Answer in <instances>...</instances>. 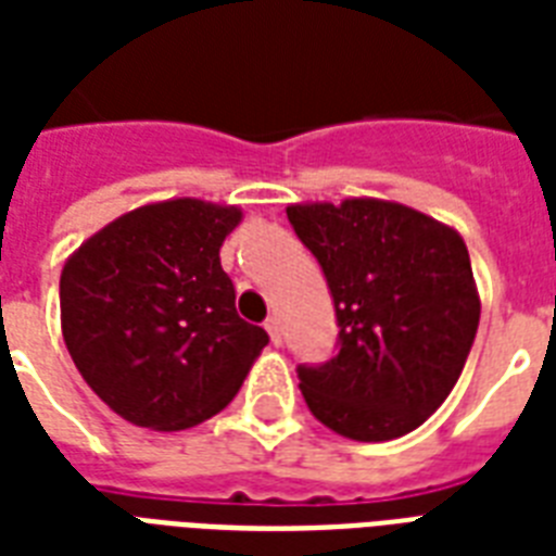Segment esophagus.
<instances>
[{
  "instance_id": "esophagus-1",
  "label": "esophagus",
  "mask_w": 556,
  "mask_h": 556,
  "mask_svg": "<svg viewBox=\"0 0 556 556\" xmlns=\"http://www.w3.org/2000/svg\"><path fill=\"white\" fill-rule=\"evenodd\" d=\"M265 331L270 334V343H274V346H279V343H282V326H279L277 317H270V320L265 323Z\"/></svg>"
}]
</instances>
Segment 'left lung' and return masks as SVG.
Returning <instances> with one entry per match:
<instances>
[{
	"mask_svg": "<svg viewBox=\"0 0 556 556\" xmlns=\"http://www.w3.org/2000/svg\"><path fill=\"white\" fill-rule=\"evenodd\" d=\"M329 279L340 352L300 366L312 415L352 441L401 439L430 418L473 346L482 300L456 227L401 201L288 204Z\"/></svg>",
	"mask_w": 556,
	"mask_h": 556,
	"instance_id": "8db88e82",
	"label": "left lung"
}]
</instances>
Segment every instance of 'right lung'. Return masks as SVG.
Returning a JSON list of instances; mask_svg holds the SVG:
<instances>
[{
    "instance_id": "obj_1",
    "label": "right lung",
    "mask_w": 556,
    "mask_h": 556,
    "mask_svg": "<svg viewBox=\"0 0 556 556\" xmlns=\"http://www.w3.org/2000/svg\"><path fill=\"white\" fill-rule=\"evenodd\" d=\"M242 207L167 199L91 233L60 274V326L91 392L124 421L176 432L222 413L268 346L236 314L222 242Z\"/></svg>"
}]
</instances>
